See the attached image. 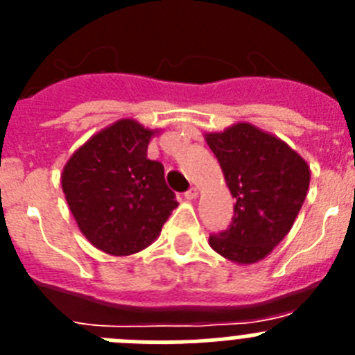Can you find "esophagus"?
Instances as JSON below:
<instances>
[{
    "mask_svg": "<svg viewBox=\"0 0 355 355\" xmlns=\"http://www.w3.org/2000/svg\"><path fill=\"white\" fill-rule=\"evenodd\" d=\"M184 197H187L188 200H196L197 197H199V188L192 187V188H190V190H188L187 193H184Z\"/></svg>",
    "mask_w": 355,
    "mask_h": 355,
    "instance_id": "34e87169",
    "label": "esophagus"
}]
</instances>
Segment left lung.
<instances>
[{
  "label": "left lung",
  "mask_w": 355,
  "mask_h": 355,
  "mask_svg": "<svg viewBox=\"0 0 355 355\" xmlns=\"http://www.w3.org/2000/svg\"><path fill=\"white\" fill-rule=\"evenodd\" d=\"M234 202L233 222L209 247L236 265L261 261L290 233L309 188L306 159L275 135L249 122L206 133Z\"/></svg>",
  "instance_id": "8db88e82"
}]
</instances>
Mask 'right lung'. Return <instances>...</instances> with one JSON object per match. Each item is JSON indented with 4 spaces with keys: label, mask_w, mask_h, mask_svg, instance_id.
Here are the masks:
<instances>
[{
    "label": "right lung",
    "mask_w": 355,
    "mask_h": 355,
    "mask_svg": "<svg viewBox=\"0 0 355 355\" xmlns=\"http://www.w3.org/2000/svg\"><path fill=\"white\" fill-rule=\"evenodd\" d=\"M158 131L121 119L92 135L65 163L60 181L69 209L83 236L103 252H140L178 208L163 165L147 158Z\"/></svg>",
    "instance_id": "right-lung-1"
}]
</instances>
